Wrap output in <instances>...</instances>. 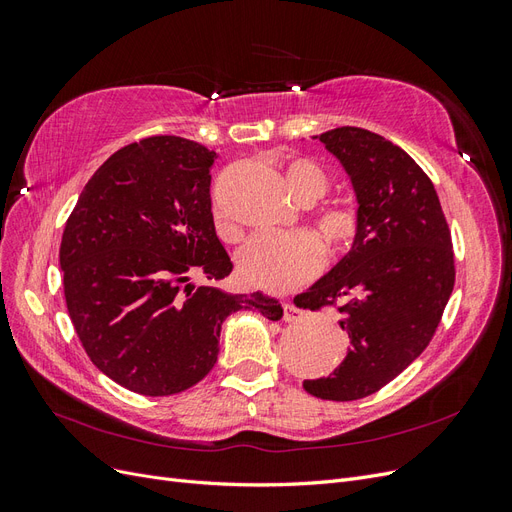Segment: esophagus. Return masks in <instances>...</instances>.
<instances>
[{
    "mask_svg": "<svg viewBox=\"0 0 512 512\" xmlns=\"http://www.w3.org/2000/svg\"><path fill=\"white\" fill-rule=\"evenodd\" d=\"M303 316H305L303 309H299V307L294 305L292 301L284 303V320H286V322H297V320H303Z\"/></svg>",
    "mask_w": 512,
    "mask_h": 512,
    "instance_id": "1",
    "label": "esophagus"
}]
</instances>
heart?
<instances>
[{
    "label": "heart",
    "mask_w": 512,
    "mask_h": 512,
    "mask_svg": "<svg viewBox=\"0 0 512 512\" xmlns=\"http://www.w3.org/2000/svg\"><path fill=\"white\" fill-rule=\"evenodd\" d=\"M284 181L292 198L301 205H314L329 190L324 170L309 160H292L284 168ZM314 224L324 247L331 254L350 250L359 222L356 215L342 205H324L316 211ZM222 232H230L228 224L218 218ZM322 262V250L307 232L286 235H256L237 254V269L243 280L265 290H288L307 282Z\"/></svg>",
    "instance_id": "1"
}]
</instances>
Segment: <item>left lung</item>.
<instances>
[{"label":"left lung","mask_w":512,"mask_h":512,"mask_svg":"<svg viewBox=\"0 0 512 512\" xmlns=\"http://www.w3.org/2000/svg\"><path fill=\"white\" fill-rule=\"evenodd\" d=\"M356 194L352 250L294 303L335 307L350 348L333 376L305 380L320 399L354 401L397 378L436 333L455 286L451 230L431 179L408 153L363 128L314 136Z\"/></svg>","instance_id":"8db88e82"}]
</instances>
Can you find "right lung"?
I'll use <instances>...</instances> for the list:
<instances>
[{
    "label": "right lung",
    "mask_w": 512,
    "mask_h": 512,
    "mask_svg": "<svg viewBox=\"0 0 512 512\" xmlns=\"http://www.w3.org/2000/svg\"><path fill=\"white\" fill-rule=\"evenodd\" d=\"M215 158L181 136L119 149L87 181L61 237L74 331L91 363L138 395H175L203 380L232 312L284 314L262 292L228 294L213 284L232 271L211 213ZM192 274L206 284L194 287Z\"/></svg>",
    "instance_id": "1"
}]
</instances>
